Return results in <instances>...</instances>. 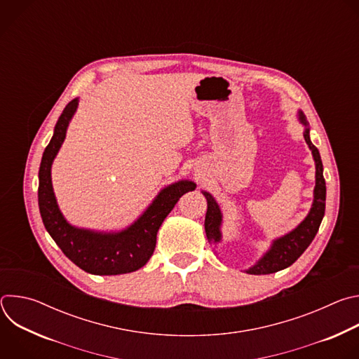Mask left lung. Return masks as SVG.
<instances>
[{"mask_svg": "<svg viewBox=\"0 0 359 359\" xmlns=\"http://www.w3.org/2000/svg\"><path fill=\"white\" fill-rule=\"evenodd\" d=\"M299 121L306 125V119L302 112H299ZM304 137L306 144L310 146L313 156L316 161V189H314V203L311 212L309 216L305 217V220L291 233L287 236L276 240L273 243V247L270 251L264 255V257L247 270L248 274L254 276H262V274H271L277 273L280 270H284L290 267L292 263L298 260L299 255L306 250L314 240L320 224L323 222L324 213H325V194H327V187H325V179L323 175V162L318 149L311 143L310 140V129L306 128L304 132ZM204 197L208 198V213H206V220H204V230H206V236L210 243H217L220 240V224H222V213L217 206L216 200L209 194L208 191H203Z\"/></svg>", "mask_w": 359, "mask_h": 359, "instance_id": "obj_1", "label": "left lung"}]
</instances>
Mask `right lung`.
Returning <instances> with one entry per match:
<instances>
[{
    "instance_id": "right-lung-1",
    "label": "right lung",
    "mask_w": 359,
    "mask_h": 359,
    "mask_svg": "<svg viewBox=\"0 0 359 359\" xmlns=\"http://www.w3.org/2000/svg\"><path fill=\"white\" fill-rule=\"evenodd\" d=\"M76 107L78 99L71 100L65 107L55 125L54 136L42 155L38 204L43 226L67 257L86 273L116 276L136 271L149 262L155 251L156 234L166 216L184 193L194 190L196 184L182 180L163 189L142 217L121 233L102 234L72 227L58 209L50 183V165L65 139L68 123Z\"/></svg>"
}]
</instances>
